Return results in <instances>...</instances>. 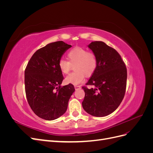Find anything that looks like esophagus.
<instances>
[{
  "label": "esophagus",
  "mask_w": 153,
  "mask_h": 153,
  "mask_svg": "<svg viewBox=\"0 0 153 153\" xmlns=\"http://www.w3.org/2000/svg\"><path fill=\"white\" fill-rule=\"evenodd\" d=\"M75 89L76 90H78V89H81V87L80 85H75Z\"/></svg>",
  "instance_id": "1"
}]
</instances>
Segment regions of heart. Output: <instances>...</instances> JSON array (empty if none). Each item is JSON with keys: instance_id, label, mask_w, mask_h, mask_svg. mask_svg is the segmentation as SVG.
I'll return each mask as SVG.
<instances>
[{"instance_id": "1", "label": "heart", "mask_w": 153, "mask_h": 153, "mask_svg": "<svg viewBox=\"0 0 153 153\" xmlns=\"http://www.w3.org/2000/svg\"><path fill=\"white\" fill-rule=\"evenodd\" d=\"M67 57L68 61L61 59L58 63L60 71L63 74H68L75 64V72L70 73L65 78L67 84H80L84 80L85 74L89 76L94 72L97 66V58L94 53L88 52L84 48L75 47L69 51Z\"/></svg>"}]
</instances>
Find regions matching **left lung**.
I'll return each instance as SVG.
<instances>
[{
    "instance_id": "left-lung-1",
    "label": "left lung",
    "mask_w": 153,
    "mask_h": 153,
    "mask_svg": "<svg viewBox=\"0 0 153 153\" xmlns=\"http://www.w3.org/2000/svg\"><path fill=\"white\" fill-rule=\"evenodd\" d=\"M89 47L97 58V66L86 85L82 106L95 117L106 116L116 110L124 98L126 87L127 69L121 55L103 41H92Z\"/></svg>"
}]
</instances>
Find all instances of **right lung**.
<instances>
[{
	"label": "right lung",
	"mask_w": 153,
	"mask_h": 153,
	"mask_svg": "<svg viewBox=\"0 0 153 153\" xmlns=\"http://www.w3.org/2000/svg\"><path fill=\"white\" fill-rule=\"evenodd\" d=\"M71 45L56 41L38 50L25 70V88L29 105L41 119L52 121L61 117L68 108L75 91L72 84L61 87L64 77L58 63Z\"/></svg>",
	"instance_id": "obj_1"
}]
</instances>
